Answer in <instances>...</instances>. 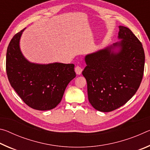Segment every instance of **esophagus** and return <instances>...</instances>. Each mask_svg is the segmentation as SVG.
I'll list each match as a JSON object with an SVG mask.
<instances>
[{"label": "esophagus", "instance_id": "34e87169", "mask_svg": "<svg viewBox=\"0 0 150 150\" xmlns=\"http://www.w3.org/2000/svg\"><path fill=\"white\" fill-rule=\"evenodd\" d=\"M75 71L76 73H77V75H81V73H82V71H83V69L80 67V66L78 65V66H77V67H75Z\"/></svg>", "mask_w": 150, "mask_h": 150}]
</instances>
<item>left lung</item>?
I'll return each mask as SVG.
<instances>
[{"mask_svg": "<svg viewBox=\"0 0 150 150\" xmlns=\"http://www.w3.org/2000/svg\"><path fill=\"white\" fill-rule=\"evenodd\" d=\"M119 42L86 55L82 74L88 101L104 112L123 106L135 95L143 77L145 54L131 30L119 26Z\"/></svg>", "mask_w": 150, "mask_h": 150, "instance_id": "1", "label": "left lung"}]
</instances>
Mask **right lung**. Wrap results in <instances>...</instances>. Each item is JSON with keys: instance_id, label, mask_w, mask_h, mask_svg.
<instances>
[{"instance_id": "right-lung-1", "label": "right lung", "mask_w": 150, "mask_h": 150, "mask_svg": "<svg viewBox=\"0 0 150 150\" xmlns=\"http://www.w3.org/2000/svg\"><path fill=\"white\" fill-rule=\"evenodd\" d=\"M25 29L12 38L7 48V76L12 87L28 106L38 110H51L61 102L67 85L76 77L75 65L30 62L20 47Z\"/></svg>"}]
</instances>
